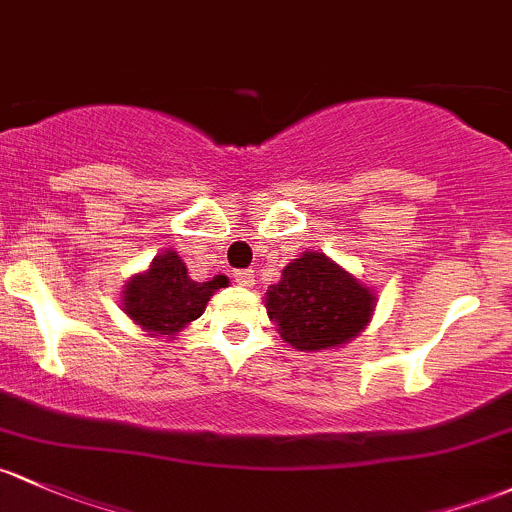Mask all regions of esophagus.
Returning a JSON list of instances; mask_svg holds the SVG:
<instances>
[{"label":"esophagus","instance_id":"obj_1","mask_svg":"<svg viewBox=\"0 0 512 512\" xmlns=\"http://www.w3.org/2000/svg\"><path fill=\"white\" fill-rule=\"evenodd\" d=\"M235 282H238L240 287H252V284H255V274L250 270H238L235 272Z\"/></svg>","mask_w":512,"mask_h":512}]
</instances>
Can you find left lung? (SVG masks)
<instances>
[{"label": "left lung", "mask_w": 512, "mask_h": 512, "mask_svg": "<svg viewBox=\"0 0 512 512\" xmlns=\"http://www.w3.org/2000/svg\"><path fill=\"white\" fill-rule=\"evenodd\" d=\"M267 316L299 351L353 341L375 311V294L324 252H304L265 294Z\"/></svg>", "instance_id": "1"}]
</instances>
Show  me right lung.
I'll return each instance as SVG.
<instances>
[{"instance_id":"right-lung-1","label":"right lung","mask_w":512,"mask_h":512,"mask_svg":"<svg viewBox=\"0 0 512 512\" xmlns=\"http://www.w3.org/2000/svg\"><path fill=\"white\" fill-rule=\"evenodd\" d=\"M220 287H228V277L215 274L211 282H193L184 260L166 250L154 257L147 272L134 274L125 284L122 309L149 336L174 338L206 311L208 299Z\"/></svg>"}]
</instances>
